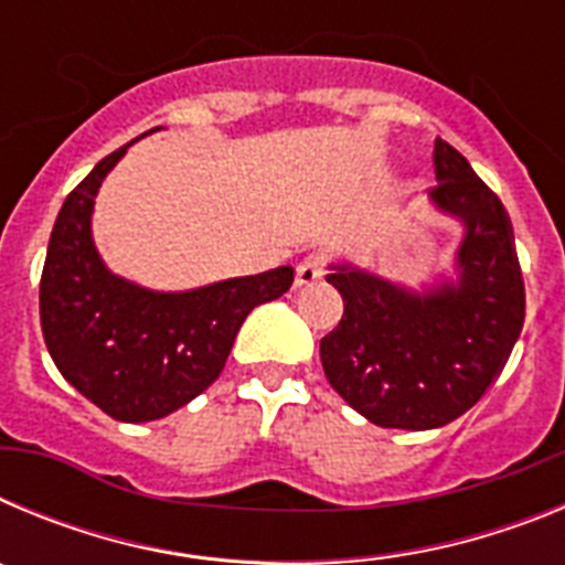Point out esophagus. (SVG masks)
<instances>
[{
    "label": "esophagus",
    "mask_w": 565,
    "mask_h": 565,
    "mask_svg": "<svg viewBox=\"0 0 565 565\" xmlns=\"http://www.w3.org/2000/svg\"><path fill=\"white\" fill-rule=\"evenodd\" d=\"M326 254H308V257L297 266V286H311V282H317V279L326 274Z\"/></svg>",
    "instance_id": "obj_1"
}]
</instances>
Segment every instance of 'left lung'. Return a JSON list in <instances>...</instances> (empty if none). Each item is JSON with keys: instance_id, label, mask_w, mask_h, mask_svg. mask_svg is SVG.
<instances>
[{"instance_id": "obj_1", "label": "left lung", "mask_w": 565, "mask_h": 565, "mask_svg": "<svg viewBox=\"0 0 565 565\" xmlns=\"http://www.w3.org/2000/svg\"><path fill=\"white\" fill-rule=\"evenodd\" d=\"M433 167V201L467 226L458 286L407 294L348 266L326 277L344 299L339 326L319 342L328 382L367 422L396 430H433L463 416L503 371L526 317L503 203L441 138Z\"/></svg>"}]
</instances>
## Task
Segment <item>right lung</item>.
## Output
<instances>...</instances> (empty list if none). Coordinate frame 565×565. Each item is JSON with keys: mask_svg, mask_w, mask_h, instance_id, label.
Masks as SVG:
<instances>
[{"mask_svg": "<svg viewBox=\"0 0 565 565\" xmlns=\"http://www.w3.org/2000/svg\"><path fill=\"white\" fill-rule=\"evenodd\" d=\"M127 149L109 152L67 194L44 257L39 317L62 376L107 416L135 424L201 396L226 367L243 319L282 297L294 268L183 294H154L109 274L89 237V212Z\"/></svg>", "mask_w": 565, "mask_h": 565, "instance_id": "1", "label": "right lung"}]
</instances>
